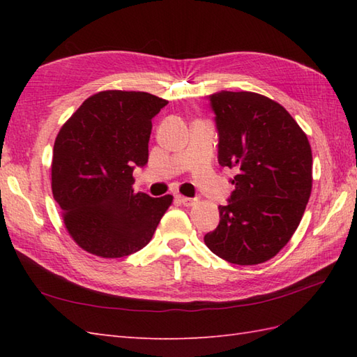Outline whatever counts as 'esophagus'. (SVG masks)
Wrapping results in <instances>:
<instances>
[{"mask_svg": "<svg viewBox=\"0 0 357 357\" xmlns=\"http://www.w3.org/2000/svg\"><path fill=\"white\" fill-rule=\"evenodd\" d=\"M179 201L185 207H192V206H195L196 202H198V199H196V198H187V196H179Z\"/></svg>", "mask_w": 357, "mask_h": 357, "instance_id": "obj_1", "label": "esophagus"}]
</instances>
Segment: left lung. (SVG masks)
Segmentation results:
<instances>
[{
	"label": "left lung",
	"instance_id": "obj_1",
	"mask_svg": "<svg viewBox=\"0 0 357 357\" xmlns=\"http://www.w3.org/2000/svg\"><path fill=\"white\" fill-rule=\"evenodd\" d=\"M219 136L218 161L234 169V190L219 225L204 236L216 256L238 265L271 259L291 239L312 193V147L282 105L253 92L208 96Z\"/></svg>",
	"mask_w": 357,
	"mask_h": 357
}]
</instances>
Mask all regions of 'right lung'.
I'll list each match as a JSON object with an SVG mask.
<instances>
[{
	"instance_id": "right-lung-1",
	"label": "right lung",
	"mask_w": 357,
	"mask_h": 357,
	"mask_svg": "<svg viewBox=\"0 0 357 357\" xmlns=\"http://www.w3.org/2000/svg\"><path fill=\"white\" fill-rule=\"evenodd\" d=\"M167 102L147 92L105 90L79 105L53 146L52 192L77 244L101 257L146 247L173 196L133 192L149 161L151 118Z\"/></svg>"
}]
</instances>
